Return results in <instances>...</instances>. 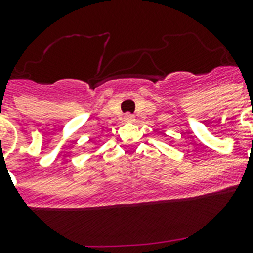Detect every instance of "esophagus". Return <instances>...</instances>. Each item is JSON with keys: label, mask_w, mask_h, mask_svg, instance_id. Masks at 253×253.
Here are the masks:
<instances>
[{"label": "esophagus", "mask_w": 253, "mask_h": 253, "mask_svg": "<svg viewBox=\"0 0 253 253\" xmlns=\"http://www.w3.org/2000/svg\"><path fill=\"white\" fill-rule=\"evenodd\" d=\"M135 117L132 114H130V113H127V114H125V121L126 122H134Z\"/></svg>", "instance_id": "1"}]
</instances>
